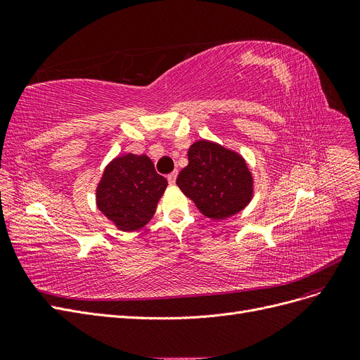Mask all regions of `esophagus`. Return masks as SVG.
I'll return each mask as SVG.
<instances>
[{"instance_id": "1", "label": "esophagus", "mask_w": 360, "mask_h": 360, "mask_svg": "<svg viewBox=\"0 0 360 360\" xmlns=\"http://www.w3.org/2000/svg\"><path fill=\"white\" fill-rule=\"evenodd\" d=\"M167 179H168V183H169V184H176V179H177V172H176V171H174V172L168 174V176H167Z\"/></svg>"}]
</instances>
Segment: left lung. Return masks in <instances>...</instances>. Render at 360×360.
<instances>
[{
    "mask_svg": "<svg viewBox=\"0 0 360 360\" xmlns=\"http://www.w3.org/2000/svg\"><path fill=\"white\" fill-rule=\"evenodd\" d=\"M189 165L177 177L179 188L212 219H225L243 210L252 198V177L242 156L209 141H197Z\"/></svg>",
    "mask_w": 360,
    "mask_h": 360,
    "instance_id": "1",
    "label": "left lung"
}]
</instances>
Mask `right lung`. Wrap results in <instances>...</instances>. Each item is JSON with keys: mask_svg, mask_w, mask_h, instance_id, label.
Here are the masks:
<instances>
[{"mask_svg": "<svg viewBox=\"0 0 360 360\" xmlns=\"http://www.w3.org/2000/svg\"><path fill=\"white\" fill-rule=\"evenodd\" d=\"M167 184L146 155L129 153L106 167L97 186V207L120 230L135 231L155 214Z\"/></svg>", "mask_w": 360, "mask_h": 360, "instance_id": "right-lung-1", "label": "right lung"}]
</instances>
